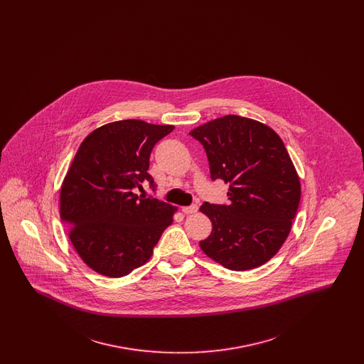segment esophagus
Here are the masks:
<instances>
[{
  "label": "esophagus",
  "instance_id": "1",
  "mask_svg": "<svg viewBox=\"0 0 364 364\" xmlns=\"http://www.w3.org/2000/svg\"><path fill=\"white\" fill-rule=\"evenodd\" d=\"M198 205H191V206H186V208H181L184 214H195L198 211Z\"/></svg>",
  "mask_w": 364,
  "mask_h": 364
}]
</instances>
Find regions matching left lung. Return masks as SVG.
Masks as SVG:
<instances>
[{
    "label": "left lung",
    "mask_w": 364,
    "mask_h": 364,
    "mask_svg": "<svg viewBox=\"0 0 364 364\" xmlns=\"http://www.w3.org/2000/svg\"><path fill=\"white\" fill-rule=\"evenodd\" d=\"M203 146L211 180L229 184L228 205L205 202L213 230L199 242L229 270L272 259L287 240L300 202V181L284 141L267 125L229 114L190 132Z\"/></svg>",
    "instance_id": "8db88e82"
}]
</instances>
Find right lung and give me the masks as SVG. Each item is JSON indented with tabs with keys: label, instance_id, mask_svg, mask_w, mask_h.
Instances as JSON below:
<instances>
[{
	"label": "right lung",
	"instance_id": "right-lung-1",
	"mask_svg": "<svg viewBox=\"0 0 364 364\" xmlns=\"http://www.w3.org/2000/svg\"><path fill=\"white\" fill-rule=\"evenodd\" d=\"M173 125L141 120L109 122L80 144L60 195L61 221L80 258L97 273L122 277L143 266L176 208L153 196L136 195L156 141Z\"/></svg>",
	"mask_w": 364,
	"mask_h": 364
}]
</instances>
